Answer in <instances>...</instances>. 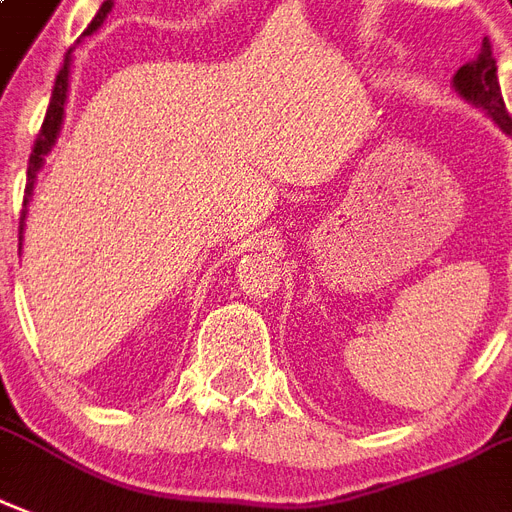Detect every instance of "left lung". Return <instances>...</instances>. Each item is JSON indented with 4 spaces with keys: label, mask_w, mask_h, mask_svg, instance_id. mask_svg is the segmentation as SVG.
<instances>
[{
    "label": "left lung",
    "mask_w": 512,
    "mask_h": 512,
    "mask_svg": "<svg viewBox=\"0 0 512 512\" xmlns=\"http://www.w3.org/2000/svg\"><path fill=\"white\" fill-rule=\"evenodd\" d=\"M453 88L459 91L467 102L483 107L486 113L494 118V124L505 134H512V118L507 113L505 99L499 91L497 80V59L491 53V42H483L478 59L464 64V67L453 75Z\"/></svg>",
    "instance_id": "8db88e82"
}]
</instances>
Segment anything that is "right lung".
I'll return each instance as SVG.
<instances>
[{
    "instance_id": "obj_1",
    "label": "right lung",
    "mask_w": 512,
    "mask_h": 512,
    "mask_svg": "<svg viewBox=\"0 0 512 512\" xmlns=\"http://www.w3.org/2000/svg\"><path fill=\"white\" fill-rule=\"evenodd\" d=\"M110 7L113 2H105L102 10L96 13V18L91 21L83 37L91 32H96L102 21H105V15L110 13ZM80 42V40H78ZM69 56H72V48L69 53L64 56V67L59 69V75H56V86H53V96H51V105H48V113H45V121H42V129L37 134V140H34V148H32V156H29V169H26V191H23V207L29 205V197H32L34 191V180H37V172H40L42 161L48 156V151L53 148V142L59 137L61 132V121H64V102H67V88H69ZM23 221H26V210L21 213V226H18V234H23Z\"/></svg>"
}]
</instances>
